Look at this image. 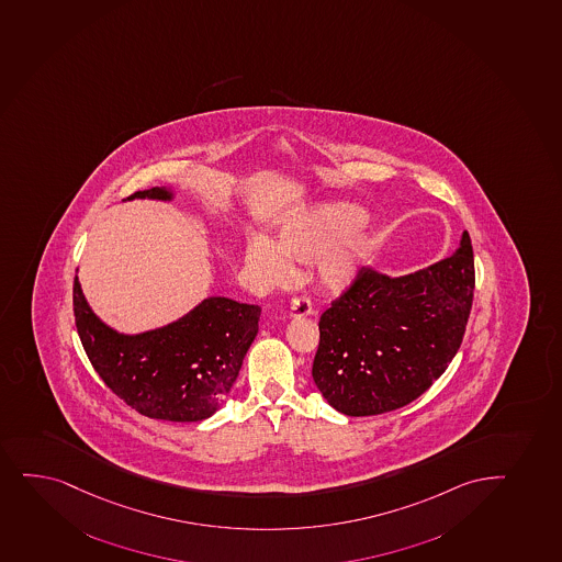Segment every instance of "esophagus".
I'll return each instance as SVG.
<instances>
[{
	"instance_id": "1",
	"label": "esophagus",
	"mask_w": 562,
	"mask_h": 562,
	"mask_svg": "<svg viewBox=\"0 0 562 562\" xmlns=\"http://www.w3.org/2000/svg\"><path fill=\"white\" fill-rule=\"evenodd\" d=\"M312 314V303L306 296H295L290 303V317H304Z\"/></svg>"
}]
</instances>
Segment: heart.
<instances>
[{"label":"heart","mask_w":562,"mask_h":562,"mask_svg":"<svg viewBox=\"0 0 562 562\" xmlns=\"http://www.w3.org/2000/svg\"><path fill=\"white\" fill-rule=\"evenodd\" d=\"M367 221L362 209L333 203L312 215L285 226L271 240L258 239L248 246V266L267 282H282L290 277L291 263L317 261V277L327 290L340 291L353 282L370 250V239L357 232Z\"/></svg>","instance_id":"1"}]
</instances>
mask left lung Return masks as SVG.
Segmentation results:
<instances>
[{
	"label": "left lung",
	"instance_id": "1",
	"mask_svg": "<svg viewBox=\"0 0 562 562\" xmlns=\"http://www.w3.org/2000/svg\"><path fill=\"white\" fill-rule=\"evenodd\" d=\"M474 258L463 232L454 256L407 277L360 267L319 319L312 367L328 404L349 416L400 409L452 362L473 306Z\"/></svg>",
	"mask_w": 562,
	"mask_h": 562
}]
</instances>
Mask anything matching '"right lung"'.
<instances>
[{"label": "right lung", "instance_id": "1", "mask_svg": "<svg viewBox=\"0 0 562 562\" xmlns=\"http://www.w3.org/2000/svg\"><path fill=\"white\" fill-rule=\"evenodd\" d=\"M133 198L170 200L171 194L155 187ZM72 306L86 355L108 389L139 415L170 423L203 420L221 407L258 335L261 314L258 304L211 296L168 327L120 335L91 312L78 277Z\"/></svg>", "mask_w": 562, "mask_h": 562}]
</instances>
